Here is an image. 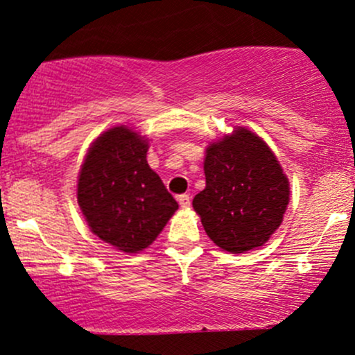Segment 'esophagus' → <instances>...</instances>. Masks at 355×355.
<instances>
[{"instance_id":"1","label":"esophagus","mask_w":355,"mask_h":355,"mask_svg":"<svg viewBox=\"0 0 355 355\" xmlns=\"http://www.w3.org/2000/svg\"><path fill=\"white\" fill-rule=\"evenodd\" d=\"M177 199H178V204H180L182 207L191 206V196H189V194H180Z\"/></svg>"}]
</instances>
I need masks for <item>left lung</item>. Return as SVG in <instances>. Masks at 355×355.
I'll list each match as a JSON object with an SVG mask.
<instances>
[{
  "instance_id": "left-lung-1",
  "label": "left lung",
  "mask_w": 355,
  "mask_h": 355,
  "mask_svg": "<svg viewBox=\"0 0 355 355\" xmlns=\"http://www.w3.org/2000/svg\"><path fill=\"white\" fill-rule=\"evenodd\" d=\"M206 189L192 200L207 237L241 254L268 242L288 204V180L263 139L247 128L207 148Z\"/></svg>"
}]
</instances>
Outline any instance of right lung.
I'll return each mask as SVG.
<instances>
[{"label":"right lung","instance_id":"add662e5","mask_svg":"<svg viewBox=\"0 0 355 355\" xmlns=\"http://www.w3.org/2000/svg\"><path fill=\"white\" fill-rule=\"evenodd\" d=\"M146 155L137 132L114 127L91 146L78 175V206L92 234L123 252L153 244L178 209Z\"/></svg>","mask_w":355,"mask_h":355}]
</instances>
